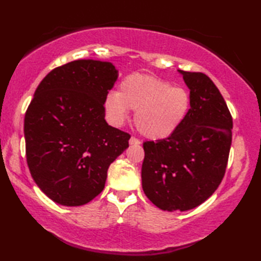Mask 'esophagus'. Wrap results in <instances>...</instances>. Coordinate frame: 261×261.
I'll use <instances>...</instances> for the list:
<instances>
[{
  "instance_id": "34e87169",
  "label": "esophagus",
  "mask_w": 261,
  "mask_h": 261,
  "mask_svg": "<svg viewBox=\"0 0 261 261\" xmlns=\"http://www.w3.org/2000/svg\"><path fill=\"white\" fill-rule=\"evenodd\" d=\"M129 144L130 145H138V144H141V141L138 140V138H136V137H130V140H129Z\"/></svg>"
}]
</instances>
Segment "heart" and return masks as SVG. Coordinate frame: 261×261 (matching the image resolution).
<instances>
[{
	"label": "heart",
	"mask_w": 261,
	"mask_h": 261,
	"mask_svg": "<svg viewBox=\"0 0 261 261\" xmlns=\"http://www.w3.org/2000/svg\"><path fill=\"white\" fill-rule=\"evenodd\" d=\"M105 108L110 120L121 125L135 110L134 121L142 135L148 138L168 137L177 130L188 115L190 95L181 87L164 80L134 73L120 82L117 93H108Z\"/></svg>",
	"instance_id": "1"
}]
</instances>
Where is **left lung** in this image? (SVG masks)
Here are the masks:
<instances>
[{"mask_svg":"<svg viewBox=\"0 0 261 261\" xmlns=\"http://www.w3.org/2000/svg\"><path fill=\"white\" fill-rule=\"evenodd\" d=\"M190 90V108L173 134L144 142L142 187L163 211H188L219 187L228 160L233 120L224 98L204 73L179 71Z\"/></svg>","mask_w":261,"mask_h":261,"instance_id":"8db88e82","label":"left lung"}]
</instances>
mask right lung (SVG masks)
<instances>
[{
    "label": "right lung",
    "mask_w": 261,
    "mask_h": 261,
    "mask_svg": "<svg viewBox=\"0 0 261 261\" xmlns=\"http://www.w3.org/2000/svg\"><path fill=\"white\" fill-rule=\"evenodd\" d=\"M118 77L109 62L77 60L50 71L24 116L25 156L42 193L64 206L89 203L130 135L107 124L105 99Z\"/></svg>",
    "instance_id": "right-lung-1"
}]
</instances>
